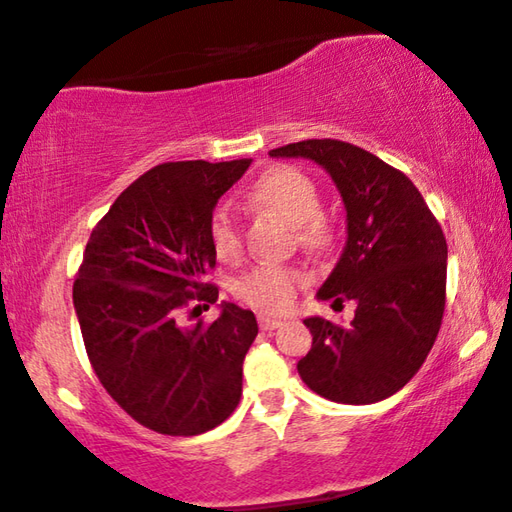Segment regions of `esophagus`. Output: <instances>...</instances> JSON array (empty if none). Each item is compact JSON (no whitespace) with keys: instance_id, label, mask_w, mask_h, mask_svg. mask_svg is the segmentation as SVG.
<instances>
[{"instance_id":"esophagus-1","label":"esophagus","mask_w":512,"mask_h":512,"mask_svg":"<svg viewBox=\"0 0 512 512\" xmlns=\"http://www.w3.org/2000/svg\"><path fill=\"white\" fill-rule=\"evenodd\" d=\"M257 320H259V327H262L264 331L276 329V327L283 325V320H280V318H271V315H259Z\"/></svg>"}]
</instances>
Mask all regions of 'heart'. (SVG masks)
I'll list each match as a JSON object with an SVG mask.
<instances>
[{
  "mask_svg": "<svg viewBox=\"0 0 512 512\" xmlns=\"http://www.w3.org/2000/svg\"><path fill=\"white\" fill-rule=\"evenodd\" d=\"M255 204L271 208L297 227L299 241L306 248H318L327 241V218L320 211V187L297 167H276L255 181L250 192ZM208 234L215 255L222 262H236L243 253V227L236 211L229 204L213 208L208 220ZM306 283L299 269L285 264L264 262L236 280L234 292L248 306L264 313H283L292 306L294 294Z\"/></svg>",
  "mask_w": 512,
  "mask_h": 512,
  "instance_id": "obj_1",
  "label": "heart"
}]
</instances>
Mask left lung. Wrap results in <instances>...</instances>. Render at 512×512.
Masks as SVG:
<instances>
[{
    "mask_svg": "<svg viewBox=\"0 0 512 512\" xmlns=\"http://www.w3.org/2000/svg\"><path fill=\"white\" fill-rule=\"evenodd\" d=\"M327 169L348 213L343 255L318 299L355 301L350 325L308 318L313 345L297 369L315 394L336 403H376L420 371L445 311L448 243L413 181L369 150L308 139L269 150Z\"/></svg>",
    "mask_w": 512,
    "mask_h": 512,
    "instance_id": "8db88e82",
    "label": "left lung"
}]
</instances>
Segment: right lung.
<instances>
[{"label":"right lung","instance_id":"1","mask_svg":"<svg viewBox=\"0 0 512 512\" xmlns=\"http://www.w3.org/2000/svg\"><path fill=\"white\" fill-rule=\"evenodd\" d=\"M250 160L164 162L113 201L92 229L74 308L99 383L129 417L167 436H197L234 413L253 311L183 325L218 301L208 220Z\"/></svg>","mask_w":512,"mask_h":512}]
</instances>
